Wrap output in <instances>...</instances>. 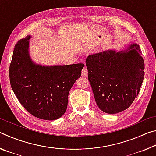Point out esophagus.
Wrapping results in <instances>:
<instances>
[{
    "label": "esophagus",
    "instance_id": "34e87169",
    "mask_svg": "<svg viewBox=\"0 0 156 156\" xmlns=\"http://www.w3.org/2000/svg\"><path fill=\"white\" fill-rule=\"evenodd\" d=\"M82 76H84V77H87L88 76V71L86 67H84L82 70Z\"/></svg>",
    "mask_w": 156,
    "mask_h": 156
}]
</instances>
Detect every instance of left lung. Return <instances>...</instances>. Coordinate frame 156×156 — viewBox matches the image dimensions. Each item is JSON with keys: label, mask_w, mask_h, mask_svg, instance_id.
Returning <instances> with one entry per match:
<instances>
[{"label": "left lung", "mask_w": 156, "mask_h": 156, "mask_svg": "<svg viewBox=\"0 0 156 156\" xmlns=\"http://www.w3.org/2000/svg\"><path fill=\"white\" fill-rule=\"evenodd\" d=\"M137 44L119 52L107 50L86 59L88 79L100 110L113 114L131 106L144 76V63Z\"/></svg>", "instance_id": "1"}]
</instances>
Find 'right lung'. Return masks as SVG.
Instances as JSON below:
<instances>
[{
    "instance_id": "1",
    "label": "right lung",
    "mask_w": 156,
    "mask_h": 156,
    "mask_svg": "<svg viewBox=\"0 0 156 156\" xmlns=\"http://www.w3.org/2000/svg\"><path fill=\"white\" fill-rule=\"evenodd\" d=\"M30 38L27 36L16 44L9 66L10 84L20 103L31 115L56 120L66 112L69 92L84 65H36L29 54Z\"/></svg>"
}]
</instances>
